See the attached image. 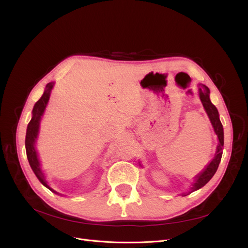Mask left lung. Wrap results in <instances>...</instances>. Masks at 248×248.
<instances>
[{
	"label": "left lung",
	"mask_w": 248,
	"mask_h": 248,
	"mask_svg": "<svg viewBox=\"0 0 248 248\" xmlns=\"http://www.w3.org/2000/svg\"><path fill=\"white\" fill-rule=\"evenodd\" d=\"M199 96H200L203 107H204V108H205L206 113L211 121V124H212L213 128H215V131L218 138V146L217 148V154H216L215 159L210 162V164L205 168V170H204L203 172H201L198 176H196V183L194 184L192 190L189 192V194L196 190L200 189V187H202L203 186H205L210 181L211 177L215 175V173L217 170V167L219 165L221 155H223V151H221V148H223V146H224L223 125H221V123L219 121L218 112H217V108L211 104V101L209 99V89L207 86H205V85L200 84ZM189 194H186V195H189ZM186 195H185V196H186Z\"/></svg>",
	"instance_id": "obj_1"
}]
</instances>
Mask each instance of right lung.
Instances as JSON below:
<instances>
[{
	"label": "right lung",
	"instance_id": "right-lung-1",
	"mask_svg": "<svg viewBox=\"0 0 248 248\" xmlns=\"http://www.w3.org/2000/svg\"><path fill=\"white\" fill-rule=\"evenodd\" d=\"M52 87H53L52 83L47 84L46 90L44 91V94L42 95V97L36 102L35 107H33V108H32V118H31V122L28 125L27 136H25V150H27V156H28L29 163H30V165L32 169V171L35 172L36 176L38 177L39 181L45 186H47L48 189H50V187L47 185V182L45 181L44 174H43L42 170L40 168V162L38 160L37 152H36V149H35V141L37 140L38 132H39V125H40L41 116L43 115V113H44L45 108L47 106V102H48L49 97H50V92H51V89H52ZM51 191H53V190H51Z\"/></svg>",
	"mask_w": 248,
	"mask_h": 248
}]
</instances>
